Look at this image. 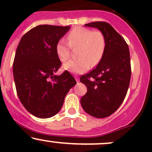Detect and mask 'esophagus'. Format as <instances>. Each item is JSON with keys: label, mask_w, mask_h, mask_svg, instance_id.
<instances>
[{"label": "esophagus", "mask_w": 152, "mask_h": 152, "mask_svg": "<svg viewBox=\"0 0 152 152\" xmlns=\"http://www.w3.org/2000/svg\"><path fill=\"white\" fill-rule=\"evenodd\" d=\"M74 78H75V79H76V81H77V82L79 81V78H78V76H76H76H74Z\"/></svg>", "instance_id": "esophagus-1"}]
</instances>
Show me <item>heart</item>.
<instances>
[{
  "label": "heart",
  "instance_id": "1",
  "mask_svg": "<svg viewBox=\"0 0 152 152\" xmlns=\"http://www.w3.org/2000/svg\"><path fill=\"white\" fill-rule=\"evenodd\" d=\"M67 42L61 39L56 46V52L61 61H66L70 56V46H79L77 59H71L63 67L71 74H83L89 69L91 64L96 65L100 61L106 48V40L100 31H93L83 27L71 30L67 36Z\"/></svg>",
  "mask_w": 152,
  "mask_h": 152
}]
</instances>
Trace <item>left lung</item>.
<instances>
[{
    "label": "left lung",
    "instance_id": "left-lung-1",
    "mask_svg": "<svg viewBox=\"0 0 152 152\" xmlns=\"http://www.w3.org/2000/svg\"><path fill=\"white\" fill-rule=\"evenodd\" d=\"M85 26L98 28L104 34L106 48L96 67L80 78L87 88L81 104L91 116L105 118L115 112L126 97L132 74L129 49L108 23L93 22Z\"/></svg>",
    "mask_w": 152,
    "mask_h": 152
}]
</instances>
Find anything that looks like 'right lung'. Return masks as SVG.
<instances>
[{"instance_id": "right-lung-1", "label": "right lung", "mask_w": 152, "mask_h": 152, "mask_svg": "<svg viewBox=\"0 0 152 152\" xmlns=\"http://www.w3.org/2000/svg\"><path fill=\"white\" fill-rule=\"evenodd\" d=\"M70 28L39 25L28 31L17 47L13 65L17 94L25 109L38 118L56 114L76 83L67 71L55 74L61 65L56 46Z\"/></svg>"}]
</instances>
